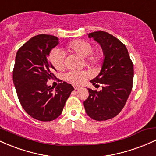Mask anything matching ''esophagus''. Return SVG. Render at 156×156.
<instances>
[{"instance_id":"1","label":"esophagus","mask_w":156,"mask_h":156,"mask_svg":"<svg viewBox=\"0 0 156 156\" xmlns=\"http://www.w3.org/2000/svg\"><path fill=\"white\" fill-rule=\"evenodd\" d=\"M80 88V87H78V86H74L75 90H78V89H79Z\"/></svg>"}]
</instances>
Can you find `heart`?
Listing matches in <instances>:
<instances>
[{"label":"heart","mask_w":156,"mask_h":156,"mask_svg":"<svg viewBox=\"0 0 156 156\" xmlns=\"http://www.w3.org/2000/svg\"><path fill=\"white\" fill-rule=\"evenodd\" d=\"M67 51L83 56L86 64L89 66L100 65L104 59V53L102 50L92 51V44L83 39H76L67 44ZM50 63L57 70H62L64 68V56L58 48L53 49L48 56ZM88 75L84 71L71 70L65 76V79L73 84H82L87 80Z\"/></svg>","instance_id":"obj_1"}]
</instances>
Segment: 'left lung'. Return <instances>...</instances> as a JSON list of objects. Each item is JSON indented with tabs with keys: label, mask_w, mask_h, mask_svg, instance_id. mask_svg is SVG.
I'll use <instances>...</instances> for the list:
<instances>
[{
	"label": "left lung",
	"mask_w": 156,
	"mask_h": 156,
	"mask_svg": "<svg viewBox=\"0 0 156 156\" xmlns=\"http://www.w3.org/2000/svg\"><path fill=\"white\" fill-rule=\"evenodd\" d=\"M101 45L105 58L101 73L90 80L98 92L88 89L89 97L83 102L87 115L97 121L116 117L124 108L133 81V64L127 48L115 37L105 31L89 34Z\"/></svg>",
	"instance_id": "obj_1"
}]
</instances>
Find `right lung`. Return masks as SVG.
<instances>
[{"mask_svg": "<svg viewBox=\"0 0 156 156\" xmlns=\"http://www.w3.org/2000/svg\"><path fill=\"white\" fill-rule=\"evenodd\" d=\"M58 43L55 36L37 35L20 48L15 57L13 82L19 101L28 115L39 121H52L60 116L74 90L71 84L60 80L55 91L47 85L48 80L56 78L48 56Z\"/></svg>", "mask_w": 156, "mask_h": 156, "instance_id": "right-lung-1", "label": "right lung"}]
</instances>
